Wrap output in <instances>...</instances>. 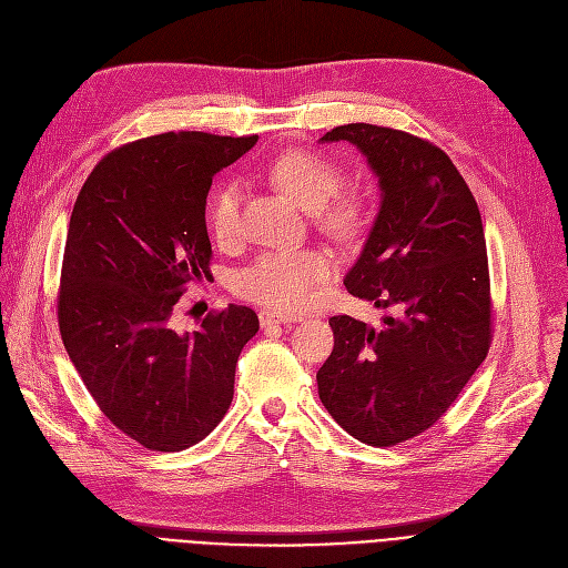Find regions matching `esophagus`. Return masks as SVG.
I'll return each instance as SVG.
<instances>
[{"instance_id":"1","label":"esophagus","mask_w":568,"mask_h":568,"mask_svg":"<svg viewBox=\"0 0 568 568\" xmlns=\"http://www.w3.org/2000/svg\"><path fill=\"white\" fill-rule=\"evenodd\" d=\"M287 323H297V317L285 315V313H276V311H260V325L262 327L287 325Z\"/></svg>"}]
</instances>
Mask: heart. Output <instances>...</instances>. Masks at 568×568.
I'll return each instance as SVG.
<instances>
[{"label":"heart","mask_w":568,"mask_h":568,"mask_svg":"<svg viewBox=\"0 0 568 568\" xmlns=\"http://www.w3.org/2000/svg\"><path fill=\"white\" fill-rule=\"evenodd\" d=\"M274 181L297 200L334 236H355L366 223V204L357 192H343L341 166L313 151H292L271 166ZM241 200L236 181L220 185L209 202V230L223 245L241 236ZM334 271L329 253L317 248H274L236 271L234 290L243 300L276 311H300L311 304L315 285Z\"/></svg>","instance_id":"heart-1"}]
</instances>
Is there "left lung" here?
<instances>
[{"label":"left lung","mask_w":568,"mask_h":568,"mask_svg":"<svg viewBox=\"0 0 568 568\" xmlns=\"http://www.w3.org/2000/svg\"><path fill=\"white\" fill-rule=\"evenodd\" d=\"M320 141H348L381 183V209L345 274L351 294L394 308L374 329L334 315V351L317 394L366 446L389 448L440 420L491 343L483 220L453 160L427 139L351 122Z\"/></svg>","instance_id":"obj_1"}]
</instances>
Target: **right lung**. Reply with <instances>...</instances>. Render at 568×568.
Here are the masks:
<instances>
[{
	"label": "right lung",
	"mask_w": 568,
	"mask_h": 568,
	"mask_svg": "<svg viewBox=\"0 0 568 568\" xmlns=\"http://www.w3.org/2000/svg\"><path fill=\"white\" fill-rule=\"evenodd\" d=\"M257 136L166 132L115 148L73 204L58 323L69 359L109 420L148 450L206 438L234 397L236 359L257 329L230 304L176 332L187 283L211 276L206 194Z\"/></svg>",
	"instance_id": "1"
}]
</instances>
